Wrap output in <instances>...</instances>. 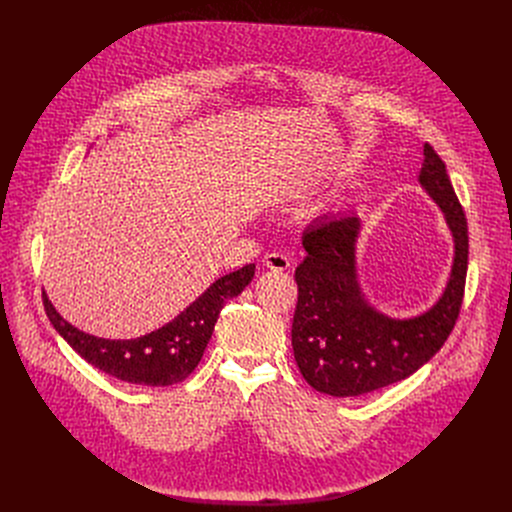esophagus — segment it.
<instances>
[{
    "instance_id": "34e87169",
    "label": "esophagus",
    "mask_w": 512,
    "mask_h": 512,
    "mask_svg": "<svg viewBox=\"0 0 512 512\" xmlns=\"http://www.w3.org/2000/svg\"><path fill=\"white\" fill-rule=\"evenodd\" d=\"M263 265L267 267V269H273V271H287V267H289V259L283 255V253H267L265 257H263Z\"/></svg>"
}]
</instances>
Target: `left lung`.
<instances>
[{
	"label": "left lung",
	"mask_w": 512,
	"mask_h": 512,
	"mask_svg": "<svg viewBox=\"0 0 512 512\" xmlns=\"http://www.w3.org/2000/svg\"><path fill=\"white\" fill-rule=\"evenodd\" d=\"M419 184L446 214L454 265L437 304L421 316L393 320L377 312L356 279V214L310 225L306 259L296 269L298 306L291 346L302 377L320 393L358 397L411 377L444 346L460 316L468 271V223L446 164L423 145Z\"/></svg>",
	"instance_id": "obj_1"
}]
</instances>
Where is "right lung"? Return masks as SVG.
Returning <instances> with one entry per match:
<instances>
[{
  "instance_id": "add662e5",
  "label": "right lung",
  "mask_w": 512,
  "mask_h": 512,
  "mask_svg": "<svg viewBox=\"0 0 512 512\" xmlns=\"http://www.w3.org/2000/svg\"><path fill=\"white\" fill-rule=\"evenodd\" d=\"M255 275L249 263L216 279L172 322L131 340H105L68 324L42 291L48 320L56 332L95 369L131 385L168 387L182 383L196 367L227 300L237 298Z\"/></svg>"
}]
</instances>
